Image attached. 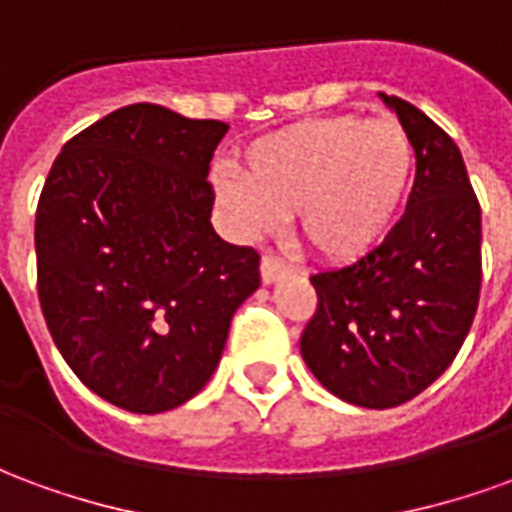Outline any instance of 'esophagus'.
<instances>
[{"mask_svg": "<svg viewBox=\"0 0 512 512\" xmlns=\"http://www.w3.org/2000/svg\"><path fill=\"white\" fill-rule=\"evenodd\" d=\"M285 274H288V266L277 255H266L260 260V279H263V285H274Z\"/></svg>", "mask_w": 512, "mask_h": 512, "instance_id": "1", "label": "esophagus"}]
</instances>
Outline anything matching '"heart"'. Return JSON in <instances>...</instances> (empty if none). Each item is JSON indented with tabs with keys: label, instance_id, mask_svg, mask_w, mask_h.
<instances>
[{
	"label": "heart",
	"instance_id": "heart-1",
	"mask_svg": "<svg viewBox=\"0 0 512 512\" xmlns=\"http://www.w3.org/2000/svg\"><path fill=\"white\" fill-rule=\"evenodd\" d=\"M417 156L395 120H301L246 145L238 172H216V202L244 238L296 213L312 252L348 263L376 249L403 213Z\"/></svg>",
	"mask_w": 512,
	"mask_h": 512
}]
</instances>
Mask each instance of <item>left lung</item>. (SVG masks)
Here are the masks:
<instances>
[{"mask_svg":"<svg viewBox=\"0 0 512 512\" xmlns=\"http://www.w3.org/2000/svg\"><path fill=\"white\" fill-rule=\"evenodd\" d=\"M414 142L403 219L351 266L312 277L318 310L301 356L332 395L362 408L417 397L450 367L480 301V202L458 145L425 112L381 93Z\"/></svg>","mask_w":512,"mask_h":512,"instance_id":"8db88e82","label":"left lung"}]
</instances>
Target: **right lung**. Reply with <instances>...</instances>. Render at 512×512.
<instances>
[{"instance_id":"obj_1","label":"right lung","mask_w":512,"mask_h":512,"mask_svg":"<svg viewBox=\"0 0 512 512\" xmlns=\"http://www.w3.org/2000/svg\"><path fill=\"white\" fill-rule=\"evenodd\" d=\"M131 104L54 161L38 213V296L54 345L87 389L134 414L186 403L222 359L260 255L211 224L208 169L227 134Z\"/></svg>"}]
</instances>
